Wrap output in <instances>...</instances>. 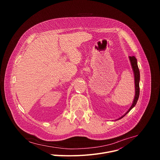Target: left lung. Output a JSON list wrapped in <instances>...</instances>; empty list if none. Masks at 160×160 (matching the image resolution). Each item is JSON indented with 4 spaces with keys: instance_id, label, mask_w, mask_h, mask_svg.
Returning <instances> with one entry per match:
<instances>
[{
    "instance_id": "1",
    "label": "left lung",
    "mask_w": 160,
    "mask_h": 160,
    "mask_svg": "<svg viewBox=\"0 0 160 160\" xmlns=\"http://www.w3.org/2000/svg\"><path fill=\"white\" fill-rule=\"evenodd\" d=\"M129 59L130 61V64L132 68V70L133 72V75H134V82H135V97L132 102V104L131 105L130 108L128 109V110L125 112L124 115L119 118L118 120H120L124 117L135 106L137 102L138 101L139 97V92H140V88H139V82H140V72L139 70V67L138 65V60L135 58V56H129Z\"/></svg>"
}]
</instances>
